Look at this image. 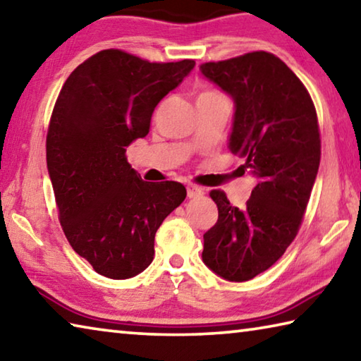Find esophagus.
<instances>
[{"label": "esophagus", "instance_id": "obj_1", "mask_svg": "<svg viewBox=\"0 0 361 361\" xmlns=\"http://www.w3.org/2000/svg\"><path fill=\"white\" fill-rule=\"evenodd\" d=\"M186 191H188V197H189V199H197V197H202V195L205 194L204 188L195 186V185H189V186L186 188Z\"/></svg>", "mask_w": 361, "mask_h": 361}]
</instances>
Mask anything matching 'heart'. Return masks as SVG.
Returning <instances> with one entry per match:
<instances>
[{
	"mask_svg": "<svg viewBox=\"0 0 361 361\" xmlns=\"http://www.w3.org/2000/svg\"><path fill=\"white\" fill-rule=\"evenodd\" d=\"M204 95H219V94L218 92H213V90H205V92H202L199 97H204Z\"/></svg>",
	"mask_w": 361,
	"mask_h": 361,
	"instance_id": "obj_1",
	"label": "heart"
}]
</instances>
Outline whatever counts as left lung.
I'll return each instance as SVG.
<instances>
[{
	"mask_svg": "<svg viewBox=\"0 0 361 361\" xmlns=\"http://www.w3.org/2000/svg\"><path fill=\"white\" fill-rule=\"evenodd\" d=\"M234 100L228 148L258 183L243 210L212 191L218 221L204 234L202 259L216 276L247 282L295 240L320 166L312 99L282 60L264 51L200 65Z\"/></svg>",
	"mask_w": 361,
	"mask_h": 361,
	"instance_id": "8db88e82",
	"label": "left lung"
}]
</instances>
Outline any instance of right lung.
<instances>
[{
  "label": "right lung",
  "instance_id": "right-lung-1",
  "mask_svg": "<svg viewBox=\"0 0 361 361\" xmlns=\"http://www.w3.org/2000/svg\"><path fill=\"white\" fill-rule=\"evenodd\" d=\"M194 60L151 63L119 49L85 60L66 79L46 140L59 219L73 250L108 279L138 276L154 258V235L186 197L176 181H143L127 146L149 132L157 103Z\"/></svg>",
  "mask_w": 361,
  "mask_h": 361
}]
</instances>
